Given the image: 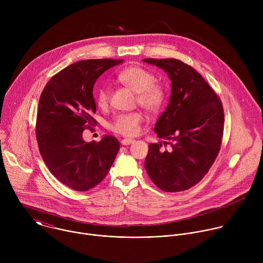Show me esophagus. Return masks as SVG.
<instances>
[{
  "mask_svg": "<svg viewBox=\"0 0 263 263\" xmlns=\"http://www.w3.org/2000/svg\"><path fill=\"white\" fill-rule=\"evenodd\" d=\"M134 141H135V140H134V139H131V138H124V139H122L121 143H122L123 145H129V144L133 143Z\"/></svg>",
  "mask_w": 263,
  "mask_h": 263,
  "instance_id": "esophagus-1",
  "label": "esophagus"
}]
</instances>
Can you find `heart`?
I'll return each mask as SVG.
<instances>
[{"label": "heart", "instance_id": "obj_1", "mask_svg": "<svg viewBox=\"0 0 263 263\" xmlns=\"http://www.w3.org/2000/svg\"><path fill=\"white\" fill-rule=\"evenodd\" d=\"M118 80L136 92L138 104L145 110L156 112L162 107L165 101V93L160 85L154 83L155 77L152 72L139 66H129L118 73ZM96 100L100 107L107 105L109 91L106 86L98 88ZM141 122V114L132 112V114L118 116L111 128L123 135L132 136L139 131Z\"/></svg>", "mask_w": 263, "mask_h": 263}]
</instances>
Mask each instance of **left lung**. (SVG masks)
I'll list each match as a JSON object with an SVG mask.
<instances>
[{
	"instance_id": "8db88e82",
	"label": "left lung",
	"mask_w": 263,
	"mask_h": 263,
	"mask_svg": "<svg viewBox=\"0 0 263 263\" xmlns=\"http://www.w3.org/2000/svg\"><path fill=\"white\" fill-rule=\"evenodd\" d=\"M163 69L171 80V98L154 131L162 143L148 144L145 171L161 191L177 193L199 183L214 162L221 143L223 109L201 74L177 59H142Z\"/></svg>"
}]
</instances>
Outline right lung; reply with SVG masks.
Returning a JSON list of instances; mask_svg holds the SVG:
<instances>
[{"label": "right lung", "instance_id": "add662e5", "mask_svg": "<svg viewBox=\"0 0 263 263\" xmlns=\"http://www.w3.org/2000/svg\"><path fill=\"white\" fill-rule=\"evenodd\" d=\"M123 60L91 59L74 62L47 83L39 103L36 139L50 172L78 192L97 186L108 174L120 149L119 140L105 135L99 142L83 139L96 122L93 85L101 74Z\"/></svg>", "mask_w": 263, "mask_h": 263}]
</instances>
